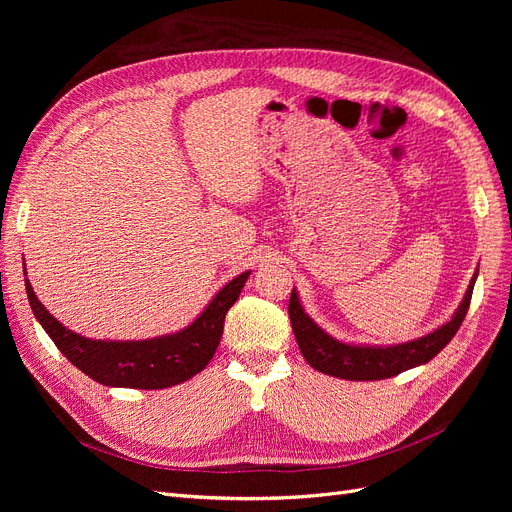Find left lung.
Segmentation results:
<instances>
[{
    "label": "left lung",
    "instance_id": "obj_1",
    "mask_svg": "<svg viewBox=\"0 0 512 512\" xmlns=\"http://www.w3.org/2000/svg\"><path fill=\"white\" fill-rule=\"evenodd\" d=\"M479 270H475L469 288L461 305L456 307L452 317L425 336H419L409 342L400 344H355L344 342L328 334L324 328L317 326L315 321L305 313L301 305L297 288H292L288 315L294 338L301 348L305 361L326 375L340 380L353 382H371V380H386L392 375H398L407 369L419 367L427 361H432L442 348L459 332L463 319L469 311L473 286Z\"/></svg>",
    "mask_w": 512,
    "mask_h": 512
}]
</instances>
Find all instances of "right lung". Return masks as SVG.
<instances>
[{
	"label": "right lung",
	"instance_id": "1",
	"mask_svg": "<svg viewBox=\"0 0 512 512\" xmlns=\"http://www.w3.org/2000/svg\"><path fill=\"white\" fill-rule=\"evenodd\" d=\"M26 276V263H24ZM242 272L224 284L186 328L147 340H95L68 330L37 299L24 278L29 305L58 351L91 380L110 388L161 390L191 380L213 359L224 332L228 309L249 280Z\"/></svg>",
	"mask_w": 512,
	"mask_h": 512
}]
</instances>
